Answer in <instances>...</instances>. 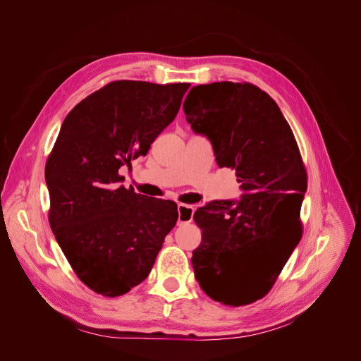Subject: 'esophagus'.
<instances>
[{"mask_svg":"<svg viewBox=\"0 0 361 361\" xmlns=\"http://www.w3.org/2000/svg\"><path fill=\"white\" fill-rule=\"evenodd\" d=\"M178 224H185V222H192L193 214H195V207L185 203H178Z\"/></svg>","mask_w":361,"mask_h":361,"instance_id":"34e87169","label":"esophagus"}]
</instances>
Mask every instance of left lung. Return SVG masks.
Here are the masks:
<instances>
[{
	"label": "left lung",
	"instance_id": "8db88e82",
	"mask_svg": "<svg viewBox=\"0 0 361 361\" xmlns=\"http://www.w3.org/2000/svg\"><path fill=\"white\" fill-rule=\"evenodd\" d=\"M187 123L211 140L216 164L233 168L240 200L199 207L202 243L192 264L202 290L226 306H245L269 293L301 238L307 190L293 130L276 102L250 83L193 86Z\"/></svg>",
	"mask_w": 361,
	"mask_h": 361
}]
</instances>
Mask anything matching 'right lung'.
<instances>
[{
    "label": "right lung",
    "mask_w": 361,
    "mask_h": 361,
    "mask_svg": "<svg viewBox=\"0 0 361 361\" xmlns=\"http://www.w3.org/2000/svg\"><path fill=\"white\" fill-rule=\"evenodd\" d=\"M190 83L117 80L75 105L47 161L49 225L79 279L118 297L145 281L178 219L176 202L120 183L173 123Z\"/></svg>",
    "instance_id": "right-lung-1"
}]
</instances>
